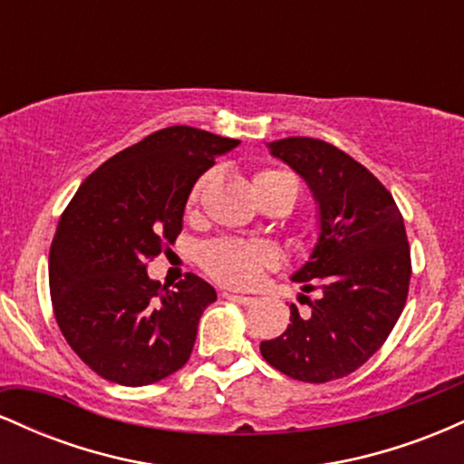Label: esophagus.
Segmentation results:
<instances>
[{
  "label": "esophagus",
  "instance_id": "esophagus-1",
  "mask_svg": "<svg viewBox=\"0 0 464 464\" xmlns=\"http://www.w3.org/2000/svg\"><path fill=\"white\" fill-rule=\"evenodd\" d=\"M222 296H225L227 301H233V303H239V305H253L255 299L253 296H242V295H233V292H222Z\"/></svg>",
  "mask_w": 464,
  "mask_h": 464
}]
</instances>
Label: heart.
<instances>
[{"mask_svg": "<svg viewBox=\"0 0 464 464\" xmlns=\"http://www.w3.org/2000/svg\"><path fill=\"white\" fill-rule=\"evenodd\" d=\"M211 174H202L196 180L194 188L189 191V205H196L200 198L202 189L209 183ZM268 180H292L295 179L290 174L279 172V169H262V172L255 174L253 183H268ZM296 185V183H295ZM198 259L200 268L205 270L211 279H216L218 284L228 285V287H248L262 276L264 270L275 268L279 264V255L273 246L268 244H255V242H242V239H214V242L202 244L198 248Z\"/></svg>", "mask_w": 464, "mask_h": 464, "instance_id": "b5f03b06", "label": "heart"}]
</instances>
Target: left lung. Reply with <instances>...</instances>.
Masks as SVG:
<instances>
[{
  "mask_svg": "<svg viewBox=\"0 0 464 464\" xmlns=\"http://www.w3.org/2000/svg\"><path fill=\"white\" fill-rule=\"evenodd\" d=\"M268 148L318 202L321 236L292 279L321 299L310 301V316L290 305L285 332L259 351L292 380L324 384L360 369L401 316L412 275L406 227L391 191L332 143L285 137Z\"/></svg>",
  "mask_w": 464,
  "mask_h": 464,
  "instance_id": "left-lung-1",
  "label": "left lung"
}]
</instances>
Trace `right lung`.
Returning <instances> with one entry per match:
<instances>
[{
	"label": "right lung",
	"instance_id": "obj_1",
	"mask_svg": "<svg viewBox=\"0 0 464 464\" xmlns=\"http://www.w3.org/2000/svg\"><path fill=\"white\" fill-rule=\"evenodd\" d=\"M237 140L169 126L117 152L84 179L58 220L50 295L67 344L121 386H148L188 364L216 290L188 273L174 290L148 276L183 231L189 191Z\"/></svg>",
	"mask_w": 464,
	"mask_h": 464
}]
</instances>
